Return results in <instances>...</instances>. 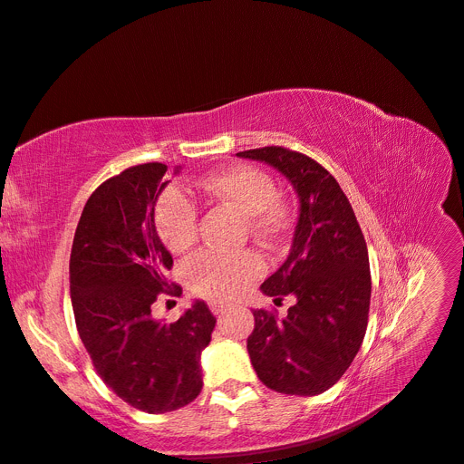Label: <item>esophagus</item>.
Here are the masks:
<instances>
[{"mask_svg": "<svg viewBox=\"0 0 464 464\" xmlns=\"http://www.w3.org/2000/svg\"><path fill=\"white\" fill-rule=\"evenodd\" d=\"M209 309H211V313H214V314H225L231 307L229 305H223V303H211Z\"/></svg>", "mask_w": 464, "mask_h": 464, "instance_id": "obj_1", "label": "esophagus"}]
</instances>
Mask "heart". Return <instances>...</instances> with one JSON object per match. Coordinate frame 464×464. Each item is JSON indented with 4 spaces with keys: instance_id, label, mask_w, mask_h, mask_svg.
Wrapping results in <instances>:
<instances>
[{
    "instance_id": "obj_1",
    "label": "heart",
    "mask_w": 464,
    "mask_h": 464,
    "mask_svg": "<svg viewBox=\"0 0 464 464\" xmlns=\"http://www.w3.org/2000/svg\"><path fill=\"white\" fill-rule=\"evenodd\" d=\"M202 190L245 216L248 231L264 243L280 241L287 231V206L276 198V182L264 170L235 167L202 180ZM196 204L182 190L170 187L159 196L155 225L163 245L173 255H182L198 237ZM264 272L262 258L245 250L239 255H221L202 250L184 264V276L196 295L211 301H227Z\"/></svg>"
}]
</instances>
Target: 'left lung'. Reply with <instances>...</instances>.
Returning a JSON list of instances; mask_svg holds the SVG:
<instances>
[{
	"instance_id": "obj_1",
	"label": "left lung",
	"mask_w": 464,
	"mask_h": 464,
	"mask_svg": "<svg viewBox=\"0 0 464 464\" xmlns=\"http://www.w3.org/2000/svg\"><path fill=\"white\" fill-rule=\"evenodd\" d=\"M237 157L277 169L299 198L289 256L260 285L274 303L294 295L295 305L282 321L253 311L250 363L276 392L321 394L346 373L367 330L372 272L363 233L340 184L314 159L277 145Z\"/></svg>"
}]
</instances>
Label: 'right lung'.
Returning <instances> with one entry per match:
<instances>
[{"instance_id":"1","label":"right lung","mask_w":464,"mask_h":464,"mask_svg":"<svg viewBox=\"0 0 464 464\" xmlns=\"http://www.w3.org/2000/svg\"><path fill=\"white\" fill-rule=\"evenodd\" d=\"M165 173L163 163H143L104 180L79 218L70 256L79 338L107 387L148 414L173 412L200 394V353L216 326L204 301L175 323L151 316L159 295L182 294L167 282L173 256L155 229Z\"/></svg>"}]
</instances>
